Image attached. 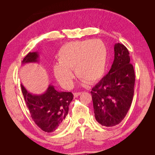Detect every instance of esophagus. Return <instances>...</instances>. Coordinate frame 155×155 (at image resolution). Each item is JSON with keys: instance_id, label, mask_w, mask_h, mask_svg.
<instances>
[{"instance_id": "obj_1", "label": "esophagus", "mask_w": 155, "mask_h": 155, "mask_svg": "<svg viewBox=\"0 0 155 155\" xmlns=\"http://www.w3.org/2000/svg\"><path fill=\"white\" fill-rule=\"evenodd\" d=\"M81 92H75V93H74V96L75 97H78V96H79V95H81Z\"/></svg>"}]
</instances>
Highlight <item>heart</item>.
<instances>
[{"label": "heart", "mask_w": 155, "mask_h": 155, "mask_svg": "<svg viewBox=\"0 0 155 155\" xmlns=\"http://www.w3.org/2000/svg\"><path fill=\"white\" fill-rule=\"evenodd\" d=\"M107 49L99 39L73 41L60 48L58 63L53 67L55 79L63 87L73 85L75 70L76 76L88 85L100 81L104 76L107 64Z\"/></svg>", "instance_id": "1"}]
</instances>
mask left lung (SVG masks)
Returning a JSON list of instances; mask_svg holds the SVG:
<instances>
[{"label": "left lung", "mask_w": 155, "mask_h": 155, "mask_svg": "<svg viewBox=\"0 0 155 155\" xmlns=\"http://www.w3.org/2000/svg\"><path fill=\"white\" fill-rule=\"evenodd\" d=\"M114 59L110 70L91 92L96 121L113 127L124 120L134 95L135 75L129 52L120 43L114 45Z\"/></svg>", "instance_id": "1"}]
</instances>
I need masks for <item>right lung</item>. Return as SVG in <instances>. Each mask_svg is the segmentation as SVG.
Segmentation results:
<instances>
[{
  "label": "right lung",
  "mask_w": 155,
  "mask_h": 155,
  "mask_svg": "<svg viewBox=\"0 0 155 155\" xmlns=\"http://www.w3.org/2000/svg\"><path fill=\"white\" fill-rule=\"evenodd\" d=\"M38 51L29 52L23 59L22 64L39 63ZM22 94L31 116L35 124L46 133H53L64 128L68 107L73 100L72 92H59L54 86L48 85L41 94H34L21 85Z\"/></svg>",
  "instance_id": "add662e5"
}]
</instances>
